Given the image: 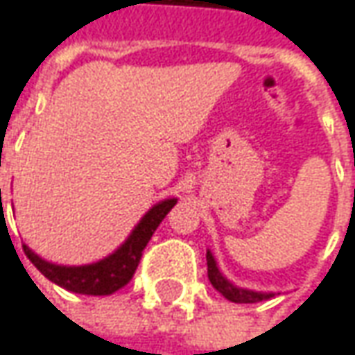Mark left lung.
<instances>
[{"mask_svg":"<svg viewBox=\"0 0 355 355\" xmlns=\"http://www.w3.org/2000/svg\"><path fill=\"white\" fill-rule=\"evenodd\" d=\"M207 266L210 284L214 286L226 300L234 302V304H256V302L268 300L274 296V292H256V290H248V288H240V286L232 284L218 270V264H216L210 250H207Z\"/></svg>","mask_w":355,"mask_h":355,"instance_id":"obj_1","label":"left lung"}]
</instances>
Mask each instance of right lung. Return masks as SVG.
Returning a JSON list of instances; mask_svg holds the SVG:
<instances>
[{
    "instance_id": "obj_1",
    "label": "right lung",
    "mask_w": 355,
    "mask_h": 355,
    "mask_svg": "<svg viewBox=\"0 0 355 355\" xmlns=\"http://www.w3.org/2000/svg\"><path fill=\"white\" fill-rule=\"evenodd\" d=\"M1 205V189H0ZM177 205V198H164L157 202L132 228L129 239L125 240L113 254L105 256L99 262L83 264V266H61L43 260L29 246L24 244L25 256L33 262V266L53 284L61 286L75 294H87V296H109L123 286L129 284L135 270L139 266V260L143 250L148 244L150 236L155 234L157 226L162 218L171 212V208Z\"/></svg>"
}]
</instances>
